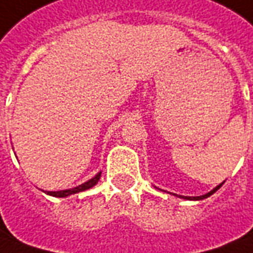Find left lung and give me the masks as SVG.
Wrapping results in <instances>:
<instances>
[{
    "label": "left lung",
    "mask_w": 253,
    "mask_h": 253,
    "mask_svg": "<svg viewBox=\"0 0 253 253\" xmlns=\"http://www.w3.org/2000/svg\"><path fill=\"white\" fill-rule=\"evenodd\" d=\"M223 183H224V182H223ZM223 183H220L219 186H216L215 189L211 190L210 193H207V194H204V196H198V197H184V196H179V197H180V198H184V200H191V201H200V200H204V198H208V197L212 196L213 193H216L217 190H219V189H220V187H222ZM175 196H176V194H175ZM176 197H177V196H176Z\"/></svg>",
    "instance_id": "8db88e82"
}]
</instances>
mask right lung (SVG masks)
I'll use <instances>...</instances> for the list:
<instances>
[{
    "mask_svg": "<svg viewBox=\"0 0 253 253\" xmlns=\"http://www.w3.org/2000/svg\"><path fill=\"white\" fill-rule=\"evenodd\" d=\"M100 175H102V172H99L96 173L95 176L89 179L88 182L83 183V184H80V186H77V187H73V189H67V190H60V191H43V193H46L48 196L52 197H59V198H64V197H69L71 194H77V193H81V191H85V190L90 189V187H93L97 182H99V179H100Z\"/></svg>",
    "mask_w": 253,
    "mask_h": 253,
    "instance_id": "1",
    "label": "right lung"
}]
</instances>
